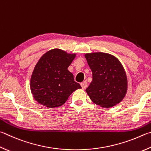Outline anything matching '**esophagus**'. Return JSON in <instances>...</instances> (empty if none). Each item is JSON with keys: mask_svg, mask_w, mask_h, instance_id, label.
<instances>
[{"mask_svg": "<svg viewBox=\"0 0 151 151\" xmlns=\"http://www.w3.org/2000/svg\"><path fill=\"white\" fill-rule=\"evenodd\" d=\"M81 86H82V88L84 90V89H86V88H87L88 83H87V82L84 81V82H83V83H81Z\"/></svg>", "mask_w": 151, "mask_h": 151, "instance_id": "1", "label": "esophagus"}]
</instances>
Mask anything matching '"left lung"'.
<instances>
[{"instance_id": "8db88e82", "label": "left lung", "mask_w": 151, "mask_h": 151, "mask_svg": "<svg viewBox=\"0 0 151 151\" xmlns=\"http://www.w3.org/2000/svg\"><path fill=\"white\" fill-rule=\"evenodd\" d=\"M92 72V81L86 92L93 102L104 108L119 103L127 92V80L118 59L105 53L85 55Z\"/></svg>"}]
</instances>
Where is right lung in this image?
I'll return each mask as SVG.
<instances>
[{
  "label": "right lung",
  "mask_w": 151,
  "mask_h": 151,
  "mask_svg": "<svg viewBox=\"0 0 151 151\" xmlns=\"http://www.w3.org/2000/svg\"><path fill=\"white\" fill-rule=\"evenodd\" d=\"M75 57V54H67L58 49L41 57L30 80L31 92L38 103L47 108L61 106L74 91L81 88L68 70Z\"/></svg>",
  "instance_id": "add662e5"
}]
</instances>
